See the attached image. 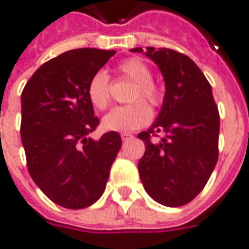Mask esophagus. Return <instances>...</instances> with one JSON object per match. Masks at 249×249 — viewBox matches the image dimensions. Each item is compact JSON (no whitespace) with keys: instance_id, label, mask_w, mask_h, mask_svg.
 <instances>
[{"instance_id":"1","label":"esophagus","mask_w":249,"mask_h":249,"mask_svg":"<svg viewBox=\"0 0 249 249\" xmlns=\"http://www.w3.org/2000/svg\"><path fill=\"white\" fill-rule=\"evenodd\" d=\"M131 139H133V136L129 134V133H123V134H122V140H123V141H127V140Z\"/></svg>"}]
</instances>
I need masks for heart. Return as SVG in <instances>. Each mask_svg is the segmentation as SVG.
Listing matches in <instances>:
<instances>
[{
	"mask_svg": "<svg viewBox=\"0 0 249 249\" xmlns=\"http://www.w3.org/2000/svg\"><path fill=\"white\" fill-rule=\"evenodd\" d=\"M120 74L134 83V87L130 92V101H136L130 105L113 108L102 119L104 129L110 131L129 133L144 127L152 116V112L148 105L140 98L145 100L148 104L157 107L162 101V92L152 82V73L148 65L137 58H129L119 65ZM89 100L97 109H105L110 102V83L109 77L105 72H97L87 86ZM139 101H137V100Z\"/></svg>",
	"mask_w": 249,
	"mask_h": 249,
	"instance_id": "b5f03b06",
	"label": "heart"
}]
</instances>
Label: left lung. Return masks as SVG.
<instances>
[{
	"mask_svg": "<svg viewBox=\"0 0 249 249\" xmlns=\"http://www.w3.org/2000/svg\"><path fill=\"white\" fill-rule=\"evenodd\" d=\"M131 51L144 53L141 47ZM144 53L158 65L166 91L157 120L139 134L145 144L139 160L141 183L159 204L186 205L202 191L216 166L219 110L211 84L193 59L169 48L147 47ZM157 132L161 141L151 142Z\"/></svg>",
	"mask_w": 249,
	"mask_h": 249,
	"instance_id": "8db88e82",
	"label": "left lung"
}]
</instances>
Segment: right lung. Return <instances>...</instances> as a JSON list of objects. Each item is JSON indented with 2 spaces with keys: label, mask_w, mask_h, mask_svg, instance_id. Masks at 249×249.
Returning <instances> with one entry per match:
<instances>
[{
  "label": "right lung",
  "mask_w": 249,
  "mask_h": 249,
  "mask_svg": "<svg viewBox=\"0 0 249 249\" xmlns=\"http://www.w3.org/2000/svg\"><path fill=\"white\" fill-rule=\"evenodd\" d=\"M115 51L79 48L41 65L22 91L20 137L27 169L53 202L68 209L92 205L105 191L122 139L90 137L100 120L87 86Z\"/></svg>",
  "instance_id": "obj_1"
}]
</instances>
